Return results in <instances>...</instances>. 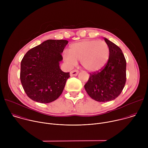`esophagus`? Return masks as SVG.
I'll return each instance as SVG.
<instances>
[{
	"label": "esophagus",
	"instance_id": "esophagus-1",
	"mask_svg": "<svg viewBox=\"0 0 148 148\" xmlns=\"http://www.w3.org/2000/svg\"><path fill=\"white\" fill-rule=\"evenodd\" d=\"M78 74V71L77 70H74L70 72V76L71 77L77 76Z\"/></svg>",
	"mask_w": 148,
	"mask_h": 148
}]
</instances>
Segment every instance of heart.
Masks as SVG:
<instances>
[{"label": "heart", "instance_id": "obj_1", "mask_svg": "<svg viewBox=\"0 0 148 148\" xmlns=\"http://www.w3.org/2000/svg\"><path fill=\"white\" fill-rule=\"evenodd\" d=\"M109 56V47L105 41L84 40L72 44L69 53H65L63 58L70 65L75 64L77 60L81 61L82 66L86 70L95 72L105 66Z\"/></svg>", "mask_w": 148, "mask_h": 148}]
</instances>
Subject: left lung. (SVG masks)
I'll use <instances>...</instances> for the list:
<instances>
[{"mask_svg": "<svg viewBox=\"0 0 148 148\" xmlns=\"http://www.w3.org/2000/svg\"><path fill=\"white\" fill-rule=\"evenodd\" d=\"M104 40L110 49V56L100 70L90 73L84 85L89 96L98 102L115 99L122 91L126 79V62L121 49L107 38Z\"/></svg>", "mask_w": 148, "mask_h": 148, "instance_id": "1", "label": "left lung"}]
</instances>
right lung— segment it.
<instances>
[{"instance_id": "add662e5", "label": "right lung", "mask_w": 148, "mask_h": 148, "mask_svg": "<svg viewBox=\"0 0 148 148\" xmlns=\"http://www.w3.org/2000/svg\"><path fill=\"white\" fill-rule=\"evenodd\" d=\"M69 41L47 40L29 50L21 61L20 78L24 91L32 100L50 103L62 94L70 73L59 66L61 53Z\"/></svg>"}]
</instances>
